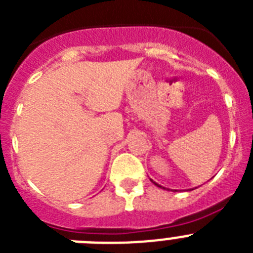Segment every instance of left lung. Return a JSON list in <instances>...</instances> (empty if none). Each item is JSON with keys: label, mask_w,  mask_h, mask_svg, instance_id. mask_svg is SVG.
<instances>
[{"label": "left lung", "mask_w": 253, "mask_h": 253, "mask_svg": "<svg viewBox=\"0 0 253 253\" xmlns=\"http://www.w3.org/2000/svg\"><path fill=\"white\" fill-rule=\"evenodd\" d=\"M156 185H157V184H156ZM158 186H160V185H158ZM160 187H161V186H160Z\"/></svg>", "instance_id": "8db88e82"}]
</instances>
